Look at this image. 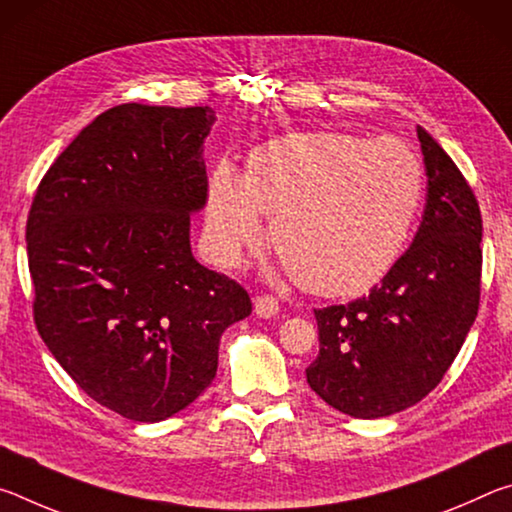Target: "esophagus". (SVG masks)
Listing matches in <instances>:
<instances>
[{
  "label": "esophagus",
  "mask_w": 512,
  "mask_h": 512,
  "mask_svg": "<svg viewBox=\"0 0 512 512\" xmlns=\"http://www.w3.org/2000/svg\"><path fill=\"white\" fill-rule=\"evenodd\" d=\"M280 311V302L273 296H259L255 298V314L259 318H275Z\"/></svg>",
  "instance_id": "obj_1"
}]
</instances>
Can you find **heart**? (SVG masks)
I'll use <instances>...</instances> for the list:
<instances>
[{"instance_id": "b5f03b06", "label": "heart", "mask_w": 512, "mask_h": 512, "mask_svg": "<svg viewBox=\"0 0 512 512\" xmlns=\"http://www.w3.org/2000/svg\"><path fill=\"white\" fill-rule=\"evenodd\" d=\"M422 196V160L402 140L291 133L250 151L246 176L216 164L205 237L216 262L235 266L262 241L268 214L273 248L302 289L359 296L400 259Z\"/></svg>"}]
</instances>
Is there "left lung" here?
I'll return each instance as SVG.
<instances>
[{"label":"left lung","mask_w":512,"mask_h":512,"mask_svg":"<svg viewBox=\"0 0 512 512\" xmlns=\"http://www.w3.org/2000/svg\"><path fill=\"white\" fill-rule=\"evenodd\" d=\"M427 205L413 244L368 296L314 309L307 384L352 418L418 404L440 384L479 311L481 210L454 160L418 126Z\"/></svg>","instance_id":"8db88e82"}]
</instances>
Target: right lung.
Here are the masks:
<instances>
[{
  "mask_svg": "<svg viewBox=\"0 0 512 512\" xmlns=\"http://www.w3.org/2000/svg\"><path fill=\"white\" fill-rule=\"evenodd\" d=\"M214 121L210 106L110 108L33 196L38 332L94 402L133 422L192 404L216 375L221 334L253 311L246 289L198 264L189 244Z\"/></svg>",
  "mask_w": 512,
  "mask_h": 512,
  "instance_id": "add662e5",
  "label": "right lung"
}]
</instances>
